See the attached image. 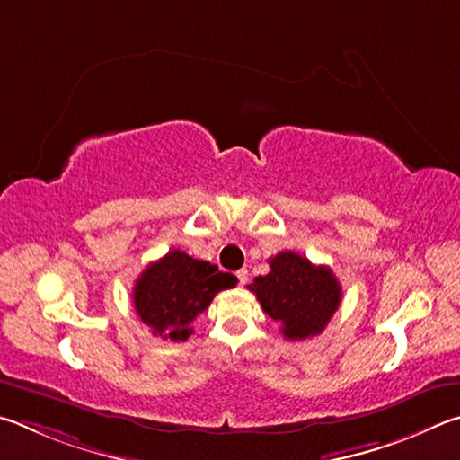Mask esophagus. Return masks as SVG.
<instances>
[{"instance_id":"obj_1","label":"esophagus","mask_w":460,"mask_h":460,"mask_svg":"<svg viewBox=\"0 0 460 460\" xmlns=\"http://www.w3.org/2000/svg\"><path fill=\"white\" fill-rule=\"evenodd\" d=\"M236 279H238V285H240V287L246 285V283H248V270H246V269H240V270L236 272Z\"/></svg>"}]
</instances>
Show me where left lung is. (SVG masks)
I'll return each mask as SVG.
<instances>
[{"label":"left lung","mask_w":460,"mask_h":460,"mask_svg":"<svg viewBox=\"0 0 460 460\" xmlns=\"http://www.w3.org/2000/svg\"><path fill=\"white\" fill-rule=\"evenodd\" d=\"M269 264V275L248 285L264 313L280 323L287 340L319 335L341 303V285L332 269L293 251L279 252Z\"/></svg>","instance_id":"obj_1"}]
</instances>
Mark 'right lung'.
Segmentation results:
<instances>
[{
	"mask_svg": "<svg viewBox=\"0 0 460 460\" xmlns=\"http://www.w3.org/2000/svg\"><path fill=\"white\" fill-rule=\"evenodd\" d=\"M236 283L234 275L217 270L212 262L169 251L137 279L135 311L155 337L185 341L193 333V321L209 307L216 293Z\"/></svg>",
	"mask_w": 460,
	"mask_h": 460,
	"instance_id": "obj_1",
	"label": "right lung"
}]
</instances>
